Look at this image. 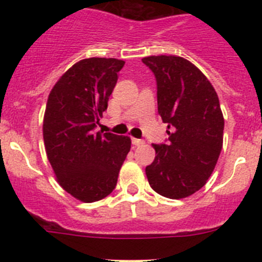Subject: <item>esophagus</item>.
<instances>
[{"label":"esophagus","instance_id":"1","mask_svg":"<svg viewBox=\"0 0 262 262\" xmlns=\"http://www.w3.org/2000/svg\"><path fill=\"white\" fill-rule=\"evenodd\" d=\"M132 143H133L134 146H141V144L144 143V141H142V139H138V138H132Z\"/></svg>","mask_w":262,"mask_h":262}]
</instances>
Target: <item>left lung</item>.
<instances>
[{"mask_svg": "<svg viewBox=\"0 0 262 262\" xmlns=\"http://www.w3.org/2000/svg\"><path fill=\"white\" fill-rule=\"evenodd\" d=\"M142 62L157 81L158 114L167 123V144H153L146 167L150 187L170 199L190 196L207 184L223 147L224 118L218 95L204 73L178 55Z\"/></svg>", "mask_w": 262, "mask_h": 262, "instance_id": "obj_1", "label": "left lung"}]
</instances>
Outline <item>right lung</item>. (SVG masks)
Masks as SVG:
<instances>
[{
	"mask_svg": "<svg viewBox=\"0 0 262 262\" xmlns=\"http://www.w3.org/2000/svg\"><path fill=\"white\" fill-rule=\"evenodd\" d=\"M124 60L86 58L53 86L43 119L48 161L63 190L83 203L106 198L130 150L126 136L96 132Z\"/></svg>",
	"mask_w": 262,
	"mask_h": 262,
	"instance_id": "obj_1",
	"label": "right lung"
}]
</instances>
